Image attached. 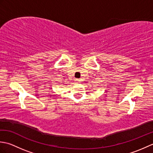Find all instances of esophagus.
<instances>
[{
  "label": "esophagus",
  "mask_w": 153,
  "mask_h": 153,
  "mask_svg": "<svg viewBox=\"0 0 153 153\" xmlns=\"http://www.w3.org/2000/svg\"><path fill=\"white\" fill-rule=\"evenodd\" d=\"M75 81H76V83H79L81 82V80L79 79H75Z\"/></svg>",
  "instance_id": "34e87169"
}]
</instances>
